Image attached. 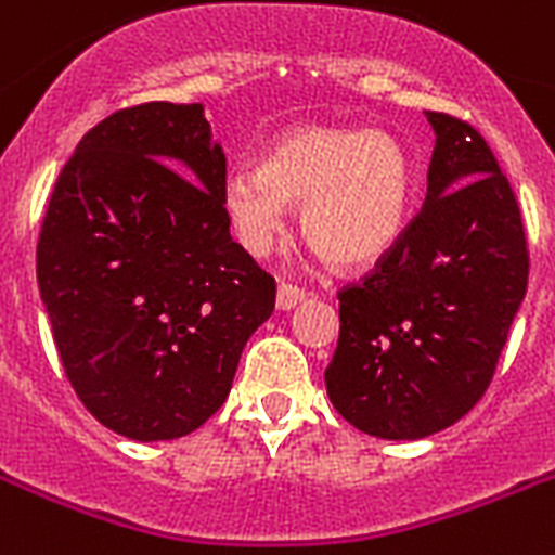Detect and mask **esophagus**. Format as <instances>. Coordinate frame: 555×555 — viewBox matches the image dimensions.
<instances>
[{
  "mask_svg": "<svg viewBox=\"0 0 555 555\" xmlns=\"http://www.w3.org/2000/svg\"><path fill=\"white\" fill-rule=\"evenodd\" d=\"M301 299H305V291H301V287L291 285V282H282V285H279V291H276V308L279 310L296 308Z\"/></svg>",
  "mask_w": 555,
  "mask_h": 555,
  "instance_id": "obj_1",
  "label": "esophagus"
}]
</instances>
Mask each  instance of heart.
Listing matches in <instances>:
<instances>
[{"mask_svg":"<svg viewBox=\"0 0 555 555\" xmlns=\"http://www.w3.org/2000/svg\"><path fill=\"white\" fill-rule=\"evenodd\" d=\"M410 162L379 130L296 128L270 147L262 168L233 170L222 205L238 245L268 254L301 207V231L336 268L379 262L402 236L410 210Z\"/></svg>","mask_w":555,"mask_h":555,"instance_id":"obj_1","label":"heart"}]
</instances>
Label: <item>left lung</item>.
Wrapping results in <instances>:
<instances>
[{"label":"left lung","mask_w":555,"mask_h":555,"mask_svg":"<svg viewBox=\"0 0 555 555\" xmlns=\"http://www.w3.org/2000/svg\"><path fill=\"white\" fill-rule=\"evenodd\" d=\"M427 196L373 273L339 291L333 408L362 434L425 439L465 416L496 373L527 291L519 202L481 133L427 111Z\"/></svg>","instance_id":"left-lung-1"}]
</instances>
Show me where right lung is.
Here are the masks:
<instances>
[{
  "label": "right lung",
  "mask_w": 555,
  "mask_h": 555,
  "mask_svg": "<svg viewBox=\"0 0 555 555\" xmlns=\"http://www.w3.org/2000/svg\"><path fill=\"white\" fill-rule=\"evenodd\" d=\"M205 107L147 102L90 128L44 210L36 279L67 382L114 434H193L231 393L276 282L231 238Z\"/></svg>",
  "instance_id": "1"
}]
</instances>
